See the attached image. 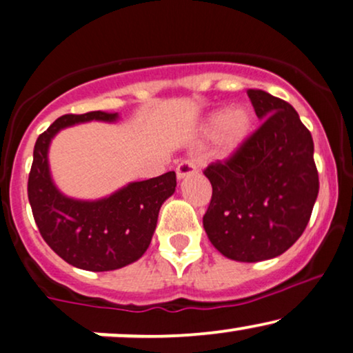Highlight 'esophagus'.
I'll return each instance as SVG.
<instances>
[{"label":"esophagus","mask_w":353,"mask_h":353,"mask_svg":"<svg viewBox=\"0 0 353 353\" xmlns=\"http://www.w3.org/2000/svg\"><path fill=\"white\" fill-rule=\"evenodd\" d=\"M194 173H196V165L193 162H190V160H183V162L178 163L176 167L178 180H183V178L194 175Z\"/></svg>","instance_id":"34e87169"}]
</instances>
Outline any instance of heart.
Returning <instances> with one entry per match:
<instances>
[{
	"label": "heart",
	"mask_w": 353,
	"mask_h": 353,
	"mask_svg": "<svg viewBox=\"0 0 353 353\" xmlns=\"http://www.w3.org/2000/svg\"><path fill=\"white\" fill-rule=\"evenodd\" d=\"M253 130V113L245 105L214 112L205 123V134H216L219 157L228 159L243 148Z\"/></svg>",
	"instance_id": "obj_1"
}]
</instances>
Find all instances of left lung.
Returning a JSON list of instances; mask_svg holds the SVG:
<instances>
[{
    "instance_id": "1",
    "label": "left lung",
    "mask_w": 353,
    "mask_h": 353,
    "mask_svg": "<svg viewBox=\"0 0 353 353\" xmlns=\"http://www.w3.org/2000/svg\"><path fill=\"white\" fill-rule=\"evenodd\" d=\"M248 97L264 123L235 155L204 170L212 198L203 225L225 258L258 263L285 253L301 236L319 180L313 137L295 108L259 89Z\"/></svg>"
}]
</instances>
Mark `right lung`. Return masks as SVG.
<instances>
[{"label": "right lung", "mask_w": 353, "mask_h": 353, "mask_svg": "<svg viewBox=\"0 0 353 353\" xmlns=\"http://www.w3.org/2000/svg\"><path fill=\"white\" fill-rule=\"evenodd\" d=\"M117 121L118 113L63 115L37 139L27 194L40 235L71 266L84 271H115L134 263L149 248L159 210L175 193L176 175L132 181L107 198H68L54 186L48 165L50 143L65 128L87 121Z\"/></svg>", "instance_id": "right-lung-1"}]
</instances>
